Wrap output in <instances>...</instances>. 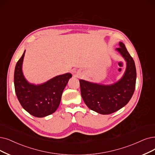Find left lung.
Returning a JSON list of instances; mask_svg holds the SVG:
<instances>
[{
    "label": "left lung",
    "instance_id": "left-lung-1",
    "mask_svg": "<svg viewBox=\"0 0 155 155\" xmlns=\"http://www.w3.org/2000/svg\"><path fill=\"white\" fill-rule=\"evenodd\" d=\"M116 50L127 62L125 72L117 82L102 84L80 79L81 97L86 106L92 110L109 114L118 110L132 98L135 88L136 69L135 62L122 42Z\"/></svg>",
    "mask_w": 155,
    "mask_h": 155
}]
</instances>
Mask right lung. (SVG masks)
<instances>
[{"mask_svg": "<svg viewBox=\"0 0 155 155\" xmlns=\"http://www.w3.org/2000/svg\"><path fill=\"white\" fill-rule=\"evenodd\" d=\"M25 51L15 67L14 83L17 98L23 108L38 117H43L54 113L58 107L61 95L71 73L57 76L40 84L29 83L25 78L22 65Z\"/></svg>", "mask_w": 155, "mask_h": 155, "instance_id": "right-lung-1", "label": "right lung"}]
</instances>
